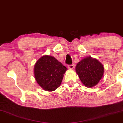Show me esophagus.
<instances>
[{
    "mask_svg": "<svg viewBox=\"0 0 123 123\" xmlns=\"http://www.w3.org/2000/svg\"><path fill=\"white\" fill-rule=\"evenodd\" d=\"M75 68V65L73 64V65H68V68L69 69H73Z\"/></svg>",
    "mask_w": 123,
    "mask_h": 123,
    "instance_id": "1",
    "label": "esophagus"
}]
</instances>
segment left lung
<instances>
[{"mask_svg": "<svg viewBox=\"0 0 123 123\" xmlns=\"http://www.w3.org/2000/svg\"><path fill=\"white\" fill-rule=\"evenodd\" d=\"M76 73L85 86L93 88L99 82L104 76V68L96 58L91 56L83 58L77 63Z\"/></svg>", "mask_w": 123, "mask_h": 123, "instance_id": "1", "label": "left lung"}]
</instances>
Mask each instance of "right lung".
I'll return each mask as SVG.
<instances>
[{"mask_svg":"<svg viewBox=\"0 0 123 123\" xmlns=\"http://www.w3.org/2000/svg\"><path fill=\"white\" fill-rule=\"evenodd\" d=\"M67 70L55 57L44 55L34 65V76L41 88L46 91L52 92L60 86Z\"/></svg>","mask_w":123,"mask_h":123,"instance_id":"right-lung-1","label":"right lung"}]
</instances>
